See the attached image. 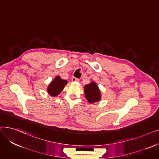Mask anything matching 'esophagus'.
<instances>
[{"instance_id": "esophagus-1", "label": "esophagus", "mask_w": 159, "mask_h": 159, "mask_svg": "<svg viewBox=\"0 0 159 159\" xmlns=\"http://www.w3.org/2000/svg\"><path fill=\"white\" fill-rule=\"evenodd\" d=\"M71 80L73 81V82H79L80 80L79 79H77V78H76V77H72V79H71Z\"/></svg>"}]
</instances>
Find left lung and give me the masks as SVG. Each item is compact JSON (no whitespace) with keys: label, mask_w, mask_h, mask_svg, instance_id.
<instances>
[{"label":"left lung","mask_w":159,"mask_h":159,"mask_svg":"<svg viewBox=\"0 0 159 159\" xmlns=\"http://www.w3.org/2000/svg\"><path fill=\"white\" fill-rule=\"evenodd\" d=\"M84 95L87 101L91 104L101 101V91L95 82H91L84 86Z\"/></svg>","instance_id":"left-lung-1"}]
</instances>
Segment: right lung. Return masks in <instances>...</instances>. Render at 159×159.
Returning a JSON list of instances; mask_svg holds the SVG:
<instances>
[{
    "label": "right lung",
    "instance_id": "right-lung-1",
    "mask_svg": "<svg viewBox=\"0 0 159 159\" xmlns=\"http://www.w3.org/2000/svg\"><path fill=\"white\" fill-rule=\"evenodd\" d=\"M68 81L62 79L60 76H57L49 84L47 91L48 93L52 97H56L61 93Z\"/></svg>",
    "mask_w": 159,
    "mask_h": 159
}]
</instances>
